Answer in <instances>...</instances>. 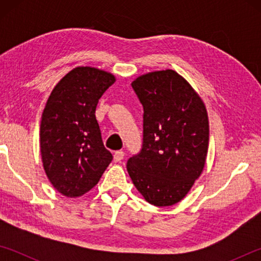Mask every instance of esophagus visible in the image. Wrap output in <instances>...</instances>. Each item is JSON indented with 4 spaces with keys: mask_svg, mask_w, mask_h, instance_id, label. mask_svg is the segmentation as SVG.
I'll use <instances>...</instances> for the list:
<instances>
[{
    "mask_svg": "<svg viewBox=\"0 0 261 261\" xmlns=\"http://www.w3.org/2000/svg\"><path fill=\"white\" fill-rule=\"evenodd\" d=\"M124 159V152L123 151H116L114 153V161L115 162H121Z\"/></svg>",
    "mask_w": 261,
    "mask_h": 261,
    "instance_id": "obj_1",
    "label": "esophagus"
}]
</instances>
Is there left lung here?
I'll return each instance as SVG.
<instances>
[{
    "label": "left lung",
    "mask_w": 261,
    "mask_h": 261,
    "mask_svg": "<svg viewBox=\"0 0 261 261\" xmlns=\"http://www.w3.org/2000/svg\"><path fill=\"white\" fill-rule=\"evenodd\" d=\"M143 105V145L126 169L149 204L183 199L204 169L210 129L205 105L174 70L143 74L131 84Z\"/></svg>",
    "instance_id": "8db88e82"
}]
</instances>
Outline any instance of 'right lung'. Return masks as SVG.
<instances>
[{"label":"right lung","instance_id":"right-lung-1","mask_svg":"<svg viewBox=\"0 0 261 261\" xmlns=\"http://www.w3.org/2000/svg\"><path fill=\"white\" fill-rule=\"evenodd\" d=\"M115 77L78 67L54 87L43 109L40 151L46 175L57 191L81 197L94 188L113 160L105 147L95 109Z\"/></svg>","mask_w":261,"mask_h":261}]
</instances>
